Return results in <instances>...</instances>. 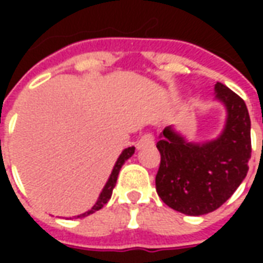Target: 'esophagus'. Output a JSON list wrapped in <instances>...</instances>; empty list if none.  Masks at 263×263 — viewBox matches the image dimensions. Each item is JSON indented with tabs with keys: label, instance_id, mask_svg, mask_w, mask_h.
<instances>
[{
	"label": "esophagus",
	"instance_id": "obj_1",
	"mask_svg": "<svg viewBox=\"0 0 263 263\" xmlns=\"http://www.w3.org/2000/svg\"><path fill=\"white\" fill-rule=\"evenodd\" d=\"M155 143V138L152 134H143L141 139L138 141L137 143V148L138 149H142V148H146V146H152Z\"/></svg>",
	"mask_w": 263,
	"mask_h": 263
}]
</instances>
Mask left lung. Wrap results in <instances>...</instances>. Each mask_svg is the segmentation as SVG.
I'll use <instances>...</instances> for the list:
<instances>
[{
	"label": "left lung",
	"mask_w": 263,
	"mask_h": 263,
	"mask_svg": "<svg viewBox=\"0 0 263 263\" xmlns=\"http://www.w3.org/2000/svg\"><path fill=\"white\" fill-rule=\"evenodd\" d=\"M214 100L226 108L220 135L209 141H189L175 126H166L156 148L160 166L156 192L171 209L186 215H204L231 197L248 173L251 120L243 100L221 83Z\"/></svg>",
	"instance_id": "1"
}]
</instances>
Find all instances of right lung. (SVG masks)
Segmentation results:
<instances>
[{
    "mask_svg": "<svg viewBox=\"0 0 263 263\" xmlns=\"http://www.w3.org/2000/svg\"><path fill=\"white\" fill-rule=\"evenodd\" d=\"M134 154H135V148H134V146H129V148L124 149V151L121 152V155L118 156V159L115 162L114 167H112V172H111V175H109L108 180H107L105 186H104L103 190H101V193L98 196L96 204H94L88 211H86V213H83V214L80 215H76V218H83V217H87V215L92 214V213H96V211H98L100 209H103L104 205L108 203V200L111 198V194H112V190H114L115 187L117 179H118V173H120L121 167H122V165H124L126 160L129 159Z\"/></svg>",
    "mask_w": 263,
    "mask_h": 263,
    "instance_id": "right-lung-1",
    "label": "right lung"
}]
</instances>
